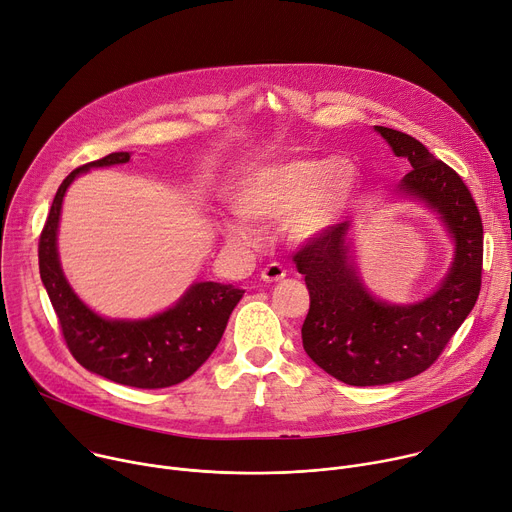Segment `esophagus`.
<instances>
[{
	"label": "esophagus",
	"mask_w": 512,
	"mask_h": 512,
	"mask_svg": "<svg viewBox=\"0 0 512 512\" xmlns=\"http://www.w3.org/2000/svg\"><path fill=\"white\" fill-rule=\"evenodd\" d=\"M286 277V269L280 263H269L261 271V280L263 282H280Z\"/></svg>",
	"instance_id": "1"
}]
</instances>
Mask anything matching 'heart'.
<instances>
[{
	"label": "heart",
	"mask_w": 512,
	"mask_h": 512,
	"mask_svg": "<svg viewBox=\"0 0 512 512\" xmlns=\"http://www.w3.org/2000/svg\"><path fill=\"white\" fill-rule=\"evenodd\" d=\"M355 167L347 159H292L255 169L239 185L235 206L241 218L224 222L237 245L257 243L255 222H280L294 241H312L327 230L351 185Z\"/></svg>",
	"instance_id": "heart-1"
}]
</instances>
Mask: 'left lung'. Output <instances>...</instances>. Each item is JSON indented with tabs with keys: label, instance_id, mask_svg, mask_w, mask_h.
Returning <instances> with one entry per match:
<instances>
[{
	"label": "left lung",
	"instance_id": "obj_1",
	"mask_svg": "<svg viewBox=\"0 0 512 512\" xmlns=\"http://www.w3.org/2000/svg\"><path fill=\"white\" fill-rule=\"evenodd\" d=\"M376 130L410 161L400 190L441 214L455 241V261L431 298L396 306L374 300L361 286L347 255L349 222L329 226L294 253L310 294L304 351L349 386H382L423 374L472 312L482 288L484 228L468 185L414 136L386 126Z\"/></svg>",
	"mask_w": 512,
	"mask_h": 512
}]
</instances>
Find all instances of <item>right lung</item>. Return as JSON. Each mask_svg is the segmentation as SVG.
Segmentation results:
<instances>
[{"instance_id": "obj_1", "label": "right lung", "mask_w": 512, "mask_h": 512, "mask_svg": "<svg viewBox=\"0 0 512 512\" xmlns=\"http://www.w3.org/2000/svg\"><path fill=\"white\" fill-rule=\"evenodd\" d=\"M128 159V153H110L73 169L63 179L38 239L40 280L57 312L65 345L77 363L122 386L169 388L188 380L210 357L245 290L216 282L196 284L173 308L147 320H106L73 294L57 255L63 196L81 171Z\"/></svg>"}]
</instances>
